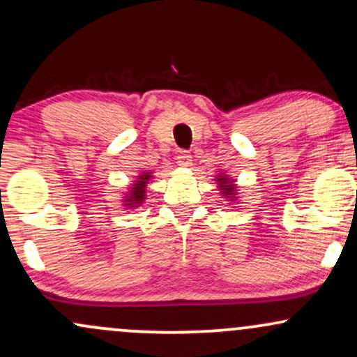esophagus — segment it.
I'll return each mask as SVG.
<instances>
[{
	"mask_svg": "<svg viewBox=\"0 0 357 357\" xmlns=\"http://www.w3.org/2000/svg\"><path fill=\"white\" fill-rule=\"evenodd\" d=\"M191 154L188 153V151H179L178 155H176V162H178V166L181 167H188L191 166Z\"/></svg>",
	"mask_w": 357,
	"mask_h": 357,
	"instance_id": "obj_1",
	"label": "esophagus"
}]
</instances>
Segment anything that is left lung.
I'll list each match as a JSON object with an SVG mask.
<instances>
[{
  "label": "left lung",
  "instance_id": "obj_1",
  "mask_svg": "<svg viewBox=\"0 0 357 357\" xmlns=\"http://www.w3.org/2000/svg\"><path fill=\"white\" fill-rule=\"evenodd\" d=\"M218 181H221V190L225 191V195H227V198H231L233 191H235V188H233V184H228L227 183V178H218Z\"/></svg>",
  "mask_w": 357,
  "mask_h": 357
}]
</instances>
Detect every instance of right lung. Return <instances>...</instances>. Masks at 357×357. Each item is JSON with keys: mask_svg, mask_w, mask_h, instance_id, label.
Segmentation results:
<instances>
[{"mask_svg": "<svg viewBox=\"0 0 357 357\" xmlns=\"http://www.w3.org/2000/svg\"><path fill=\"white\" fill-rule=\"evenodd\" d=\"M151 176L149 174H141L139 176V181L134 184L132 190H130V196H127V202L129 203V206H136V204H141L142 199H144V192H146V183L147 179H149Z\"/></svg>", "mask_w": 357, "mask_h": 357, "instance_id": "right-lung-1", "label": "right lung"}]
</instances>
